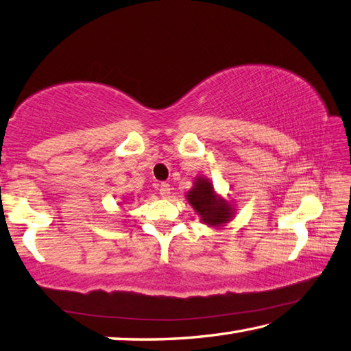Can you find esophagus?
<instances>
[{"label": "esophagus", "instance_id": "obj_1", "mask_svg": "<svg viewBox=\"0 0 351 351\" xmlns=\"http://www.w3.org/2000/svg\"><path fill=\"white\" fill-rule=\"evenodd\" d=\"M158 190H160V195H161V197H164V199H167L169 196H170V185L167 184V182H161L160 185H158Z\"/></svg>", "mask_w": 351, "mask_h": 351}]
</instances>
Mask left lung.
I'll use <instances>...</instances> for the list:
<instances>
[{
    "label": "left lung",
    "mask_w": 351,
    "mask_h": 351,
    "mask_svg": "<svg viewBox=\"0 0 351 351\" xmlns=\"http://www.w3.org/2000/svg\"><path fill=\"white\" fill-rule=\"evenodd\" d=\"M187 201L195 208L204 223L208 226H222L234 216V207L219 196L211 181L205 176H197L193 189L187 191Z\"/></svg>",
    "instance_id": "obj_1"
}]
</instances>
